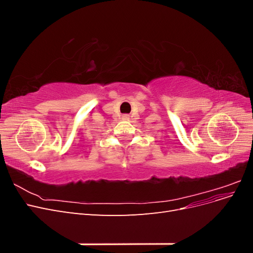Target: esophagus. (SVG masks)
<instances>
[{"label":"esophagus","instance_id":"obj_1","mask_svg":"<svg viewBox=\"0 0 253 253\" xmlns=\"http://www.w3.org/2000/svg\"><path fill=\"white\" fill-rule=\"evenodd\" d=\"M122 118H124V119H127L128 116H127V115H122Z\"/></svg>","mask_w":253,"mask_h":253}]
</instances>
